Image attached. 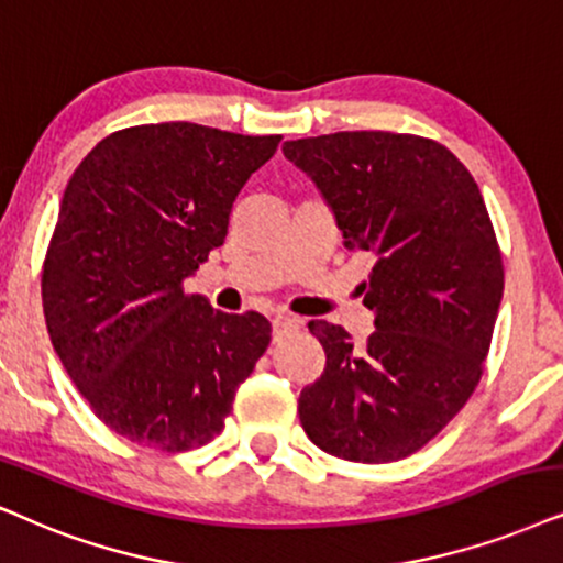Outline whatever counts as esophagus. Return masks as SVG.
Wrapping results in <instances>:
<instances>
[{"instance_id":"obj_1","label":"esophagus","mask_w":563,"mask_h":563,"mask_svg":"<svg viewBox=\"0 0 563 563\" xmlns=\"http://www.w3.org/2000/svg\"><path fill=\"white\" fill-rule=\"evenodd\" d=\"M272 325H274V341H279L282 335H287L289 331H297V328L302 325V320L297 316H284V312H279V316L272 318Z\"/></svg>"}]
</instances>
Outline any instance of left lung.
<instances>
[{"instance_id": "obj_1", "label": "left lung", "mask_w": 563, "mask_h": 563, "mask_svg": "<svg viewBox=\"0 0 563 563\" xmlns=\"http://www.w3.org/2000/svg\"><path fill=\"white\" fill-rule=\"evenodd\" d=\"M316 180L352 251L375 258L364 305L375 331L356 346L312 320L325 369L299 393V421L328 455L393 463L434 440L468 404L505 291L484 196L434 139L339 131L284 144Z\"/></svg>"}]
</instances>
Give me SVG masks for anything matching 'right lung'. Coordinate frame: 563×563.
<instances>
[{
  "instance_id": "right-lung-1",
  "label": "right lung",
  "mask_w": 563,
  "mask_h": 563,
  "mask_svg": "<svg viewBox=\"0 0 563 563\" xmlns=\"http://www.w3.org/2000/svg\"><path fill=\"white\" fill-rule=\"evenodd\" d=\"M279 142L144 123L95 144L69 178L43 258V316L71 383L115 434L186 452L224 429L272 323L214 310L184 282L224 243L240 188Z\"/></svg>"
}]
</instances>
